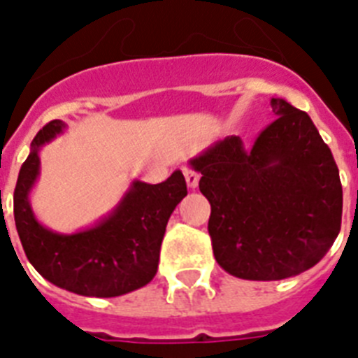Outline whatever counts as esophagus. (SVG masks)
I'll return each mask as SVG.
<instances>
[{"label":"esophagus","mask_w":358,"mask_h":358,"mask_svg":"<svg viewBox=\"0 0 358 358\" xmlns=\"http://www.w3.org/2000/svg\"><path fill=\"white\" fill-rule=\"evenodd\" d=\"M182 173H185V177H186V185H188L192 189L197 188L199 173L195 172V170H192V169H185V170H182Z\"/></svg>","instance_id":"1"}]
</instances>
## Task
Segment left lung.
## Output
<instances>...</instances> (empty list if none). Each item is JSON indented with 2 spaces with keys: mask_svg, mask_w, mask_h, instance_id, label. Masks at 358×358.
<instances>
[{
  "mask_svg": "<svg viewBox=\"0 0 358 358\" xmlns=\"http://www.w3.org/2000/svg\"><path fill=\"white\" fill-rule=\"evenodd\" d=\"M278 116L252 147L227 136L189 159L210 201L215 260L231 276H297L327 255L341 231L343 186L331 150L305 110L271 100Z\"/></svg>",
  "mask_w": 358,
  "mask_h": 358,
  "instance_id": "8db88e82",
  "label": "left lung"
}]
</instances>
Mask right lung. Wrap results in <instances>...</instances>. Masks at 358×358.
Returning a JSON list of instances; mask_svg holds the SVG:
<instances>
[{
  "mask_svg": "<svg viewBox=\"0 0 358 358\" xmlns=\"http://www.w3.org/2000/svg\"><path fill=\"white\" fill-rule=\"evenodd\" d=\"M66 131L53 120L36 134L14 189L15 229L28 262L53 285L87 297H116L150 283L157 273L161 242L186 181L176 170L159 185L132 181L118 206L94 226L62 235L39 222L30 192L41 170L39 150Z\"/></svg>",
  "mask_w": 358,
  "mask_h": 358,
  "instance_id": "right-lung-1",
  "label": "right lung"
}]
</instances>
